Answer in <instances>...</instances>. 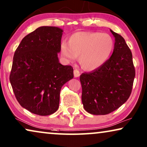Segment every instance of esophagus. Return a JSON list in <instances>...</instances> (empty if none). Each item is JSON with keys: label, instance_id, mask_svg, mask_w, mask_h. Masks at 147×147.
Instances as JSON below:
<instances>
[{"label": "esophagus", "instance_id": "34e87169", "mask_svg": "<svg viewBox=\"0 0 147 147\" xmlns=\"http://www.w3.org/2000/svg\"><path fill=\"white\" fill-rule=\"evenodd\" d=\"M73 73H74V77H79L80 76V72L77 69L74 70Z\"/></svg>", "mask_w": 147, "mask_h": 147}]
</instances>
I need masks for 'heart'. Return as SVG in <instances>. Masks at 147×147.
Segmentation results:
<instances>
[{
  "mask_svg": "<svg viewBox=\"0 0 147 147\" xmlns=\"http://www.w3.org/2000/svg\"><path fill=\"white\" fill-rule=\"evenodd\" d=\"M114 42L110 35L93 31H80L70 37L68 43L62 42L60 51L68 62H75L79 56L82 68L93 71L101 67L111 55Z\"/></svg>",
  "mask_w": 147,
  "mask_h": 147,
  "instance_id": "1",
  "label": "heart"
}]
</instances>
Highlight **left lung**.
<instances>
[{
	"label": "left lung",
	"instance_id": "8db88e82",
	"mask_svg": "<svg viewBox=\"0 0 147 147\" xmlns=\"http://www.w3.org/2000/svg\"><path fill=\"white\" fill-rule=\"evenodd\" d=\"M115 38L112 55L103 65L80 76L84 109L93 115H106L130 97L135 70L132 52L124 39L110 29Z\"/></svg>",
	"mask_w": 147,
	"mask_h": 147
}]
</instances>
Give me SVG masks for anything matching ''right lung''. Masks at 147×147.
I'll return each instance as SVG.
<instances>
[{
    "label": "right lung",
    "instance_id": "1",
    "mask_svg": "<svg viewBox=\"0 0 147 147\" xmlns=\"http://www.w3.org/2000/svg\"><path fill=\"white\" fill-rule=\"evenodd\" d=\"M63 30L42 26L21 40L14 54L10 82L21 106L39 116L58 110L60 92L73 78V68L59 62Z\"/></svg>",
    "mask_w": 147,
    "mask_h": 147
}]
</instances>
